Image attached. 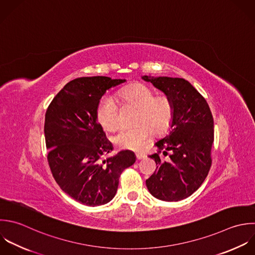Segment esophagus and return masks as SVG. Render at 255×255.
Returning a JSON list of instances; mask_svg holds the SVG:
<instances>
[{
    "instance_id": "34e87169",
    "label": "esophagus",
    "mask_w": 255,
    "mask_h": 255,
    "mask_svg": "<svg viewBox=\"0 0 255 255\" xmlns=\"http://www.w3.org/2000/svg\"><path fill=\"white\" fill-rule=\"evenodd\" d=\"M145 157H146V156H145L144 154H142V153H136V158H137V160H143Z\"/></svg>"
}]
</instances>
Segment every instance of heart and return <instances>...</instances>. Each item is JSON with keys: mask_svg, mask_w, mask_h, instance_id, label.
Wrapping results in <instances>:
<instances>
[{"mask_svg": "<svg viewBox=\"0 0 255 255\" xmlns=\"http://www.w3.org/2000/svg\"><path fill=\"white\" fill-rule=\"evenodd\" d=\"M115 97L123 104L136 106L133 126H123L113 137L114 144L121 149L138 150L144 146L152 132L162 134L172 125L174 103L166 95L156 92L146 84L136 83L116 92ZM96 117L107 131L114 130L120 122V109L114 98L103 97L97 106Z\"/></svg>", "mask_w": 255, "mask_h": 255, "instance_id": "b5f03b06", "label": "heart"}]
</instances>
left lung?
Returning <instances> with one entry per match:
<instances>
[{
  "mask_svg": "<svg viewBox=\"0 0 255 255\" xmlns=\"http://www.w3.org/2000/svg\"><path fill=\"white\" fill-rule=\"evenodd\" d=\"M142 78L170 97L175 108L171 132L155 143L159 151L150 155L158 166L146 180V186L155 198L178 202L194 194L210 172L214 143L213 114L205 97L188 80L147 75ZM162 150L165 155L169 150L171 152L169 161L160 160Z\"/></svg>",
  "mask_w": 255,
  "mask_h": 255,
  "instance_id": "obj_1",
  "label": "left lung"
}]
</instances>
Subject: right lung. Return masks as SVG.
Listing matches in <instances>:
<instances>
[{
  "mask_svg": "<svg viewBox=\"0 0 255 255\" xmlns=\"http://www.w3.org/2000/svg\"><path fill=\"white\" fill-rule=\"evenodd\" d=\"M123 82L107 76L73 79L45 112L44 137L52 177L65 194L85 206L110 202L121 173L136 161L128 150L103 160L113 147L97 122L96 109L106 90Z\"/></svg>",
  "mask_w": 255,
  "mask_h": 255,
  "instance_id": "1",
  "label": "right lung"
}]
</instances>
